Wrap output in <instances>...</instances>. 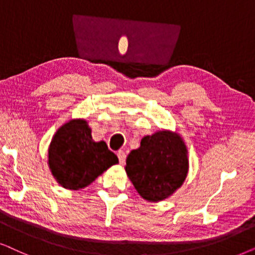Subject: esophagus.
I'll return each mask as SVG.
<instances>
[{
    "instance_id": "34e87169",
    "label": "esophagus",
    "mask_w": 255,
    "mask_h": 255,
    "mask_svg": "<svg viewBox=\"0 0 255 255\" xmlns=\"http://www.w3.org/2000/svg\"><path fill=\"white\" fill-rule=\"evenodd\" d=\"M118 157H119V162H120V164L124 165L125 162H126V152L124 150H119L118 151Z\"/></svg>"
}]
</instances>
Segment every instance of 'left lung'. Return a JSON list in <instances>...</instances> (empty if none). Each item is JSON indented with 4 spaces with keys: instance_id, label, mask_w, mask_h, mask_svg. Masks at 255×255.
Returning a JSON list of instances; mask_svg holds the SVG:
<instances>
[{
    "instance_id": "left-lung-1",
    "label": "left lung",
    "mask_w": 255,
    "mask_h": 255,
    "mask_svg": "<svg viewBox=\"0 0 255 255\" xmlns=\"http://www.w3.org/2000/svg\"><path fill=\"white\" fill-rule=\"evenodd\" d=\"M188 150L178 134L159 130L141 140L126 161V172L141 197L159 202L181 188L188 174Z\"/></svg>"
}]
</instances>
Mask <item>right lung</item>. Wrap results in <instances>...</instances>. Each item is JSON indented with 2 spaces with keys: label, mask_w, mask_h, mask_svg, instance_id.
Returning <instances> with one entry per match:
<instances>
[{
  "label": "right lung",
  "mask_w": 255,
  "mask_h": 255,
  "mask_svg": "<svg viewBox=\"0 0 255 255\" xmlns=\"http://www.w3.org/2000/svg\"><path fill=\"white\" fill-rule=\"evenodd\" d=\"M119 159L106 142L93 141L85 120H71L57 130L49 147V167L64 188L79 190L96 181Z\"/></svg>",
  "instance_id": "1"
}]
</instances>
